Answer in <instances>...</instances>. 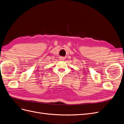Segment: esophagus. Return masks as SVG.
<instances>
[{
    "mask_svg": "<svg viewBox=\"0 0 124 124\" xmlns=\"http://www.w3.org/2000/svg\"><path fill=\"white\" fill-rule=\"evenodd\" d=\"M65 57H59V60L61 61H65Z\"/></svg>",
    "mask_w": 124,
    "mask_h": 124,
    "instance_id": "obj_1",
    "label": "esophagus"
}]
</instances>
